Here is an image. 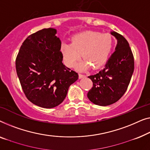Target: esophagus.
I'll return each mask as SVG.
<instances>
[{"instance_id":"esophagus-1","label":"esophagus","mask_w":150,"mask_h":150,"mask_svg":"<svg viewBox=\"0 0 150 150\" xmlns=\"http://www.w3.org/2000/svg\"><path fill=\"white\" fill-rule=\"evenodd\" d=\"M84 77H86V75H82V74H79V79H82V78H84Z\"/></svg>"}]
</instances>
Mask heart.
Returning <instances> with one entry per match:
<instances>
[{"mask_svg": "<svg viewBox=\"0 0 150 150\" xmlns=\"http://www.w3.org/2000/svg\"><path fill=\"white\" fill-rule=\"evenodd\" d=\"M113 45V38L109 34L86 31L73 36L71 43H62L60 50L65 63L70 67L74 66L81 56L83 57L77 69L86 71L92 66L94 69L102 66L108 58Z\"/></svg>", "mask_w": 150, "mask_h": 150, "instance_id": "1", "label": "heart"}]
</instances>
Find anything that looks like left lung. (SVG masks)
Instances as JSON below:
<instances>
[{
	"instance_id": "1",
	"label": "left lung",
	"mask_w": 150,
	"mask_h": 150,
	"mask_svg": "<svg viewBox=\"0 0 150 150\" xmlns=\"http://www.w3.org/2000/svg\"><path fill=\"white\" fill-rule=\"evenodd\" d=\"M110 33L117 40L115 52L102 70L88 77L93 87L88 92V98L99 106L117 102L127 90L134 71L133 55L128 41L115 31Z\"/></svg>"
}]
</instances>
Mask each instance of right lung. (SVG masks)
Listing matches in <instances>:
<instances>
[{
    "label": "right lung",
    "mask_w": 150,
    "mask_h": 150,
    "mask_svg": "<svg viewBox=\"0 0 150 150\" xmlns=\"http://www.w3.org/2000/svg\"><path fill=\"white\" fill-rule=\"evenodd\" d=\"M55 28H44L26 38L16 61V72L27 98L43 108H54L66 98L78 74L63 64L61 41Z\"/></svg>",
    "instance_id": "right-lung-1"
}]
</instances>
